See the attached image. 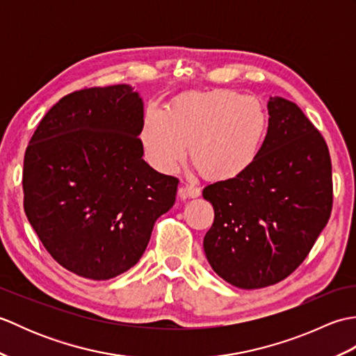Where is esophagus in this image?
Instances as JSON below:
<instances>
[{
  "instance_id": "esophagus-1",
  "label": "esophagus",
  "mask_w": 356,
  "mask_h": 356,
  "mask_svg": "<svg viewBox=\"0 0 356 356\" xmlns=\"http://www.w3.org/2000/svg\"><path fill=\"white\" fill-rule=\"evenodd\" d=\"M200 188H197V186H194V185H190V184H185V185H182L179 188V195L180 197H191V199H195V197H199L200 195Z\"/></svg>"
}]
</instances>
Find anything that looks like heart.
<instances>
[{
  "instance_id": "1",
  "label": "heart",
  "mask_w": 356,
  "mask_h": 356,
  "mask_svg": "<svg viewBox=\"0 0 356 356\" xmlns=\"http://www.w3.org/2000/svg\"><path fill=\"white\" fill-rule=\"evenodd\" d=\"M266 128V113L254 96L216 90L179 97L166 110L149 107L140 140L145 159L157 171H176L188 145L203 176L231 180L254 163Z\"/></svg>"
}]
</instances>
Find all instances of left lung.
<instances>
[{"label": "left lung", "instance_id": "left-lung-1", "mask_svg": "<svg viewBox=\"0 0 356 356\" xmlns=\"http://www.w3.org/2000/svg\"><path fill=\"white\" fill-rule=\"evenodd\" d=\"M266 138L254 163L203 188L214 223L203 238L218 277L240 289L282 282L311 251L332 211L326 142L297 104L269 97Z\"/></svg>", "mask_w": 356, "mask_h": 356}]
</instances>
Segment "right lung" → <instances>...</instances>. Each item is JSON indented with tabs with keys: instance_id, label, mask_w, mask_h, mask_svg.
<instances>
[{
	"instance_id": "right-lung-1",
	"label": "right lung",
	"mask_w": 356,
	"mask_h": 356,
	"mask_svg": "<svg viewBox=\"0 0 356 356\" xmlns=\"http://www.w3.org/2000/svg\"><path fill=\"white\" fill-rule=\"evenodd\" d=\"M142 124L134 87L84 88L53 105L29 142L26 216L53 259L79 277L133 268L176 202L179 180L142 159Z\"/></svg>"
}]
</instances>
